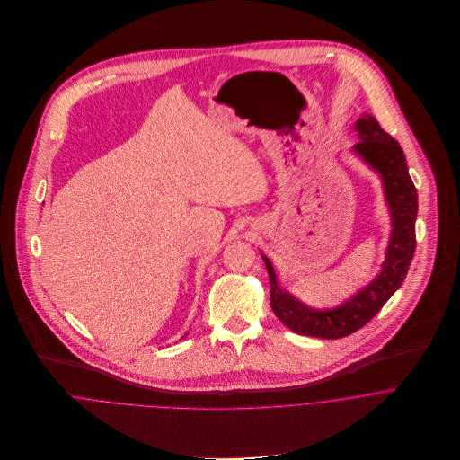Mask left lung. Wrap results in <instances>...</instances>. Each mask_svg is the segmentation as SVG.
Listing matches in <instances>:
<instances>
[{
	"label": "left lung",
	"mask_w": 460,
	"mask_h": 460,
	"mask_svg": "<svg viewBox=\"0 0 460 460\" xmlns=\"http://www.w3.org/2000/svg\"><path fill=\"white\" fill-rule=\"evenodd\" d=\"M354 129L359 141L352 150L381 175L392 214L394 230L386 259L381 272L354 297L331 310H315L279 288L272 263L262 255L270 283V308L287 328L297 334L334 340L363 328L400 288L416 250L418 193L409 177L403 150L368 113L356 122Z\"/></svg>",
	"instance_id": "1"
}]
</instances>
